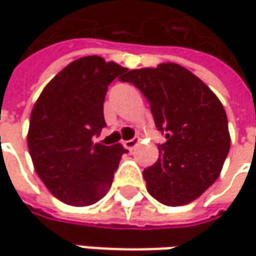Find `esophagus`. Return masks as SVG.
I'll use <instances>...</instances> for the list:
<instances>
[{
    "instance_id": "1",
    "label": "esophagus",
    "mask_w": 256,
    "mask_h": 256,
    "mask_svg": "<svg viewBox=\"0 0 256 256\" xmlns=\"http://www.w3.org/2000/svg\"><path fill=\"white\" fill-rule=\"evenodd\" d=\"M138 144H139V139H138V138H133V139H130V140H124V142H123L124 148H128V150H133V148H136V146H138Z\"/></svg>"
}]
</instances>
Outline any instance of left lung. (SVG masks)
<instances>
[{
	"label": "left lung",
	"instance_id": "obj_1",
	"mask_svg": "<svg viewBox=\"0 0 256 256\" xmlns=\"http://www.w3.org/2000/svg\"><path fill=\"white\" fill-rule=\"evenodd\" d=\"M122 81L142 92L156 128L166 136L158 160L144 170L148 192L166 206L198 198L218 179L230 150L221 100L200 78L172 62L132 70Z\"/></svg>",
	"mask_w": 256,
	"mask_h": 256
}]
</instances>
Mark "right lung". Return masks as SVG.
<instances>
[{"instance_id":"obj_1","label":"right lung","mask_w":256,"mask_h":256,"mask_svg":"<svg viewBox=\"0 0 256 256\" xmlns=\"http://www.w3.org/2000/svg\"><path fill=\"white\" fill-rule=\"evenodd\" d=\"M128 70L99 56L71 62L41 92L29 120L28 148L40 179L60 202L88 206L111 188L128 151L120 144H94L106 126L108 86Z\"/></svg>"}]
</instances>
